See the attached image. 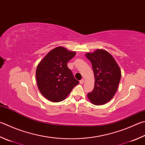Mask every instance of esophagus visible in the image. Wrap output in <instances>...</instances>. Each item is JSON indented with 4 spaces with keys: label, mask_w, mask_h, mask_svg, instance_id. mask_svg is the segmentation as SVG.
<instances>
[{
    "label": "esophagus",
    "mask_w": 145,
    "mask_h": 145,
    "mask_svg": "<svg viewBox=\"0 0 145 145\" xmlns=\"http://www.w3.org/2000/svg\"><path fill=\"white\" fill-rule=\"evenodd\" d=\"M84 83V79H82L80 80V84H83Z\"/></svg>",
    "instance_id": "obj_1"
}]
</instances>
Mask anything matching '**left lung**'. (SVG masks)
Wrapping results in <instances>:
<instances>
[{
  "label": "left lung",
  "instance_id": "8db88e82",
  "mask_svg": "<svg viewBox=\"0 0 145 145\" xmlns=\"http://www.w3.org/2000/svg\"><path fill=\"white\" fill-rule=\"evenodd\" d=\"M86 56L92 63L95 78L94 89L88 94V98L94 105H104L116 93L121 70L114 57L106 50L96 49L86 53Z\"/></svg>",
  "mask_w": 145,
  "mask_h": 145
}]
</instances>
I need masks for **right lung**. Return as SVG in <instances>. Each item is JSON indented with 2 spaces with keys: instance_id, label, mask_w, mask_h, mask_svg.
Segmentation results:
<instances>
[{
  "instance_id": "right-lung-1",
  "label": "right lung",
  "mask_w": 145,
  "mask_h": 145,
  "mask_svg": "<svg viewBox=\"0 0 145 145\" xmlns=\"http://www.w3.org/2000/svg\"><path fill=\"white\" fill-rule=\"evenodd\" d=\"M75 54V51H68L64 47H57L39 63L36 79L39 90L44 98L52 102L61 101L79 83L67 67L68 61Z\"/></svg>"
}]
</instances>
